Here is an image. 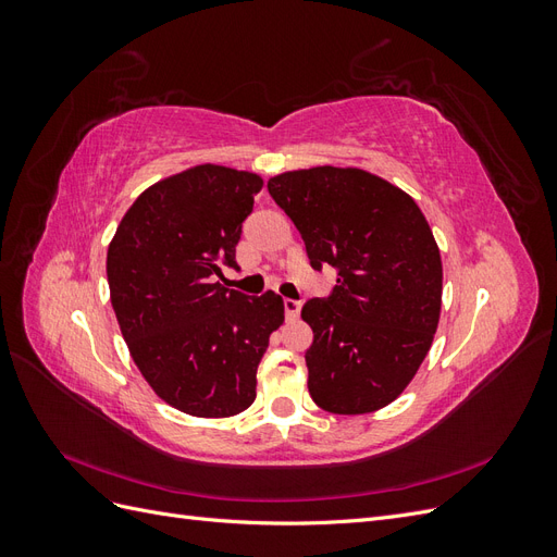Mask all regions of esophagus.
<instances>
[{"label": "esophagus", "instance_id": "1", "mask_svg": "<svg viewBox=\"0 0 557 557\" xmlns=\"http://www.w3.org/2000/svg\"><path fill=\"white\" fill-rule=\"evenodd\" d=\"M283 309H285V318L295 320V318L299 315L301 305H299V301H295V299H285V301H283Z\"/></svg>", "mask_w": 557, "mask_h": 557}]
</instances>
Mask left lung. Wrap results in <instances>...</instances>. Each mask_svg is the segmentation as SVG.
<instances>
[{"mask_svg": "<svg viewBox=\"0 0 557 557\" xmlns=\"http://www.w3.org/2000/svg\"><path fill=\"white\" fill-rule=\"evenodd\" d=\"M313 269L334 267L327 299H309V393L339 416L379 411L411 383L442 313V256L416 201L358 166H311L272 176Z\"/></svg>", "mask_w": 557, "mask_h": 557, "instance_id": "1", "label": "left lung"}]
</instances>
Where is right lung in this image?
<instances>
[{"label": "right lung", "instance_id": "obj_1", "mask_svg": "<svg viewBox=\"0 0 557 557\" xmlns=\"http://www.w3.org/2000/svg\"><path fill=\"white\" fill-rule=\"evenodd\" d=\"M262 176L197 164L146 188L107 252L111 305L134 364L170 407L230 418L256 399L269 334L283 299L246 297L218 281L237 269L242 225Z\"/></svg>", "mask_w": 557, "mask_h": 557}]
</instances>
